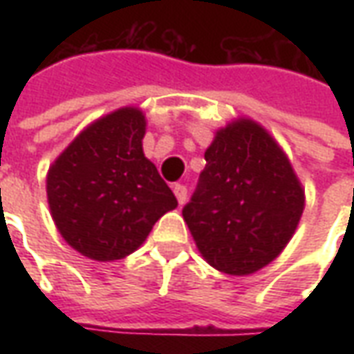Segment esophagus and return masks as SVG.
<instances>
[{"label":"esophagus","mask_w":354,"mask_h":354,"mask_svg":"<svg viewBox=\"0 0 354 354\" xmlns=\"http://www.w3.org/2000/svg\"><path fill=\"white\" fill-rule=\"evenodd\" d=\"M172 192L176 195V199L180 205H184L185 199H187V187L184 184H174L172 185Z\"/></svg>","instance_id":"esophagus-1"}]
</instances>
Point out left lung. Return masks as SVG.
<instances>
[{"instance_id":"obj_1","label":"left lung","mask_w":354,"mask_h":354,"mask_svg":"<svg viewBox=\"0 0 354 354\" xmlns=\"http://www.w3.org/2000/svg\"><path fill=\"white\" fill-rule=\"evenodd\" d=\"M182 214L205 260L227 274L273 261L304 212V189L286 155L260 124L241 119L218 131Z\"/></svg>"}]
</instances>
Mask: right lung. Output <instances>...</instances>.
<instances>
[{
    "label": "right lung",
    "mask_w": 354,
    "mask_h": 354,
    "mask_svg": "<svg viewBox=\"0 0 354 354\" xmlns=\"http://www.w3.org/2000/svg\"><path fill=\"white\" fill-rule=\"evenodd\" d=\"M146 119L123 108L81 132L49 169L47 197L60 235L91 260H121L178 207L142 151Z\"/></svg>",
    "instance_id": "obj_1"
}]
</instances>
